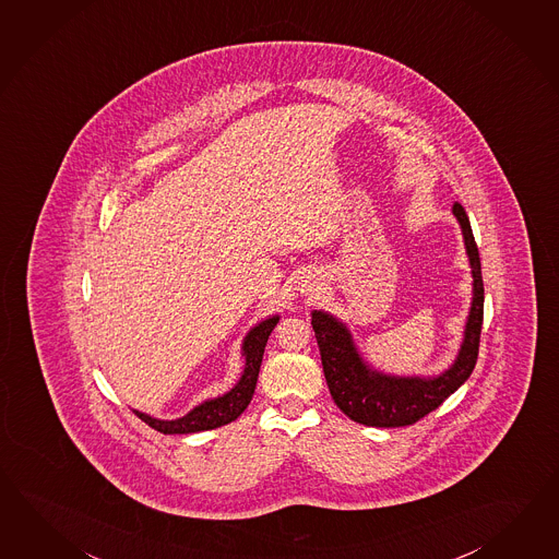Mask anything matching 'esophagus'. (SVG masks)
<instances>
[{"instance_id":"esophagus-1","label":"esophagus","mask_w":559,"mask_h":559,"mask_svg":"<svg viewBox=\"0 0 559 559\" xmlns=\"http://www.w3.org/2000/svg\"><path fill=\"white\" fill-rule=\"evenodd\" d=\"M320 287H322L320 277H316V275H306V277L301 280V284H299V292H301L304 296H313V294H318V292H320Z\"/></svg>"}]
</instances>
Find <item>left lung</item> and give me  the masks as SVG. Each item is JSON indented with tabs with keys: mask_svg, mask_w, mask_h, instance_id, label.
Returning a JSON list of instances; mask_svg holds the SVG:
<instances>
[{
	"mask_svg": "<svg viewBox=\"0 0 559 559\" xmlns=\"http://www.w3.org/2000/svg\"><path fill=\"white\" fill-rule=\"evenodd\" d=\"M453 215L463 231L473 275V298L461 348L453 364L441 374L396 377L380 372L364 360L348 325L324 310L312 312V328L322 356L328 389L337 408L354 423L378 429L415 425L416 420L439 408L454 390L463 386L477 364L485 301L479 249L465 209L454 203Z\"/></svg>",
	"mask_w": 559,
	"mask_h": 559,
	"instance_id": "1",
	"label": "left lung"
}]
</instances>
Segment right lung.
Returning <instances> with one entry per match:
<instances>
[{"label":"right lung","mask_w":559,"mask_h":559,"mask_svg":"<svg viewBox=\"0 0 559 559\" xmlns=\"http://www.w3.org/2000/svg\"><path fill=\"white\" fill-rule=\"evenodd\" d=\"M280 322V316H270L261 320L260 324L253 325L241 344V356L246 360L241 378L237 380L234 389L227 390L222 396L207 399L195 408H191L187 415L181 418H155V416L144 415L141 411H132L134 415L144 420L148 427L163 432V435H189V432H201V430L217 429L223 425H229L237 416L241 415L251 403V396L255 392L258 377H260L261 358L267 344V337L273 332L275 324Z\"/></svg>","instance_id":"1"}]
</instances>
